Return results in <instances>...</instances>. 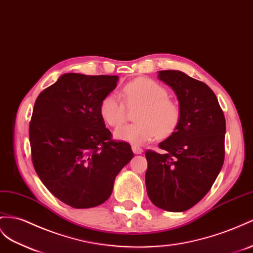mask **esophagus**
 Returning a JSON list of instances; mask_svg holds the SVG:
<instances>
[{"label": "esophagus", "instance_id": "obj_1", "mask_svg": "<svg viewBox=\"0 0 253 253\" xmlns=\"http://www.w3.org/2000/svg\"><path fill=\"white\" fill-rule=\"evenodd\" d=\"M131 148H132V152H133L134 154H137V155L143 153V150H142L141 147H139V146H137V145H132Z\"/></svg>", "mask_w": 253, "mask_h": 253}]
</instances>
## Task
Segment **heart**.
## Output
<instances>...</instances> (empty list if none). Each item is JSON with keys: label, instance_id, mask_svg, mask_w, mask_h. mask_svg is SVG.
Here are the masks:
<instances>
[{"label": "heart", "instance_id": "1", "mask_svg": "<svg viewBox=\"0 0 253 253\" xmlns=\"http://www.w3.org/2000/svg\"><path fill=\"white\" fill-rule=\"evenodd\" d=\"M123 97L127 107L140 108L135 114L137 123L116 129L114 137L118 140L138 146L156 135L167 138L175 131L180 120V109L168 97L166 87L156 81L148 78L134 79L123 88ZM99 112L103 121L112 127H119L126 121V105L116 93L103 97Z\"/></svg>", "mask_w": 253, "mask_h": 253}]
</instances>
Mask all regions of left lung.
<instances>
[{"label": "left lung", "instance_id": "8db88e82", "mask_svg": "<svg viewBox=\"0 0 253 253\" xmlns=\"http://www.w3.org/2000/svg\"><path fill=\"white\" fill-rule=\"evenodd\" d=\"M158 78L175 92L180 120L160 142L164 154L145 152V184L154 205L185 211L210 191L224 161L225 119L215 93L204 82L178 70H161Z\"/></svg>", "mask_w": 253, "mask_h": 253}]
</instances>
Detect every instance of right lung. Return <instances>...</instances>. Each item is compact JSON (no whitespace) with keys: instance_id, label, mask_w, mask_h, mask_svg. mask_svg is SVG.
Masks as SVG:
<instances>
[{"instance_id":"right-lung-1","label":"right lung","mask_w":253,"mask_h":253,"mask_svg":"<svg viewBox=\"0 0 253 253\" xmlns=\"http://www.w3.org/2000/svg\"><path fill=\"white\" fill-rule=\"evenodd\" d=\"M118 76L64 74L38 95L30 122L32 161L42 184L75 209L102 204L133 157L130 144L114 141L99 112Z\"/></svg>"}]
</instances>
